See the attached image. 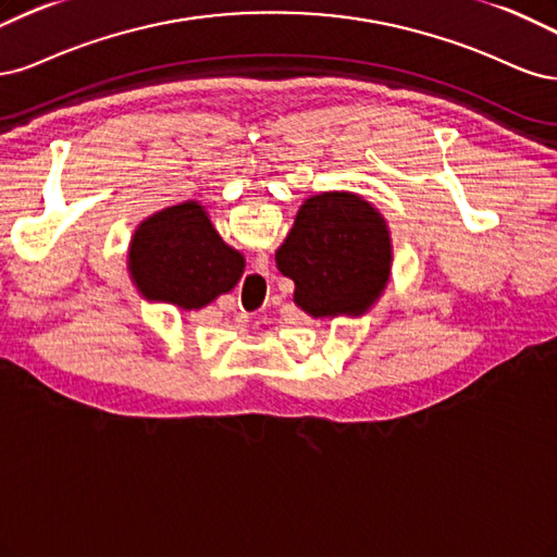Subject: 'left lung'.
Wrapping results in <instances>:
<instances>
[{"mask_svg":"<svg viewBox=\"0 0 557 557\" xmlns=\"http://www.w3.org/2000/svg\"><path fill=\"white\" fill-rule=\"evenodd\" d=\"M275 261L294 280V300L308 314H358L388 282V231L361 196L324 191L300 206Z\"/></svg>","mask_w":557,"mask_h":557,"instance_id":"8db88e82","label":"left lung"}]
</instances>
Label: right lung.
Instances as JSON below:
<instances>
[{"label": "right lung", "instance_id": "1", "mask_svg": "<svg viewBox=\"0 0 557 557\" xmlns=\"http://www.w3.org/2000/svg\"><path fill=\"white\" fill-rule=\"evenodd\" d=\"M129 268L148 298L201 310L238 284L245 259L218 236L206 210L187 201L152 214L136 228Z\"/></svg>", "mask_w": 557, "mask_h": 557}]
</instances>
